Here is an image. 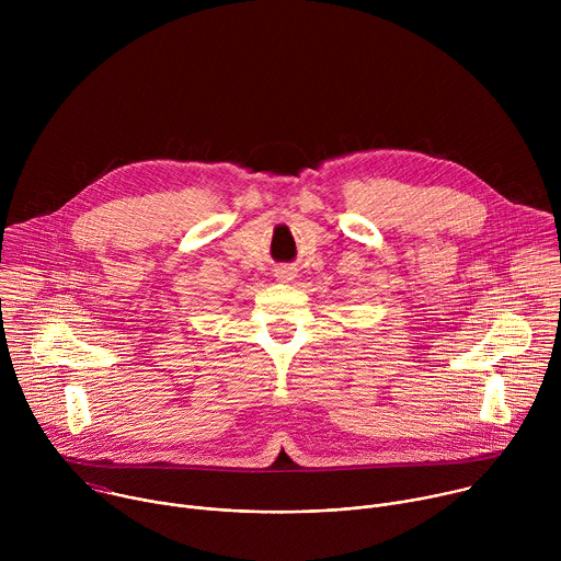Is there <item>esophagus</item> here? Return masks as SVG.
<instances>
[{"instance_id": "1", "label": "esophagus", "mask_w": 561, "mask_h": 561, "mask_svg": "<svg viewBox=\"0 0 561 561\" xmlns=\"http://www.w3.org/2000/svg\"><path fill=\"white\" fill-rule=\"evenodd\" d=\"M295 273H297V268H295V266H290V264H282V266H277V268H275V277H277V279H282V282H290V279H295Z\"/></svg>"}]
</instances>
